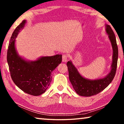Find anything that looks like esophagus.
Wrapping results in <instances>:
<instances>
[{"label":"esophagus","instance_id":"1","mask_svg":"<svg viewBox=\"0 0 124 124\" xmlns=\"http://www.w3.org/2000/svg\"><path fill=\"white\" fill-rule=\"evenodd\" d=\"M67 61V56L66 54H63L62 56V62H66Z\"/></svg>","mask_w":124,"mask_h":124}]
</instances>
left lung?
<instances>
[{
  "mask_svg": "<svg viewBox=\"0 0 124 124\" xmlns=\"http://www.w3.org/2000/svg\"><path fill=\"white\" fill-rule=\"evenodd\" d=\"M105 27L106 33L108 35L113 49L110 70L107 75L102 78L96 79L86 78L80 74L71 61L67 63L70 80L75 91L80 96L90 97L98 94L110 84L115 77L118 58V48L116 44V38L110 26L106 24H105Z\"/></svg>",
  "mask_w": 124,
  "mask_h": 124,
  "instance_id": "8db88e82",
  "label": "left lung"
}]
</instances>
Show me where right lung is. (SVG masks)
<instances>
[{
    "instance_id": "1",
    "label": "right lung",
    "mask_w": 124,
    "mask_h": 124,
    "mask_svg": "<svg viewBox=\"0 0 124 124\" xmlns=\"http://www.w3.org/2000/svg\"><path fill=\"white\" fill-rule=\"evenodd\" d=\"M27 22L23 20L12 34L8 46L7 62L12 80L18 88L33 96H39L47 90L52 72L62 62V54L41 56L35 61L26 60L18 54L16 38Z\"/></svg>"
}]
</instances>
